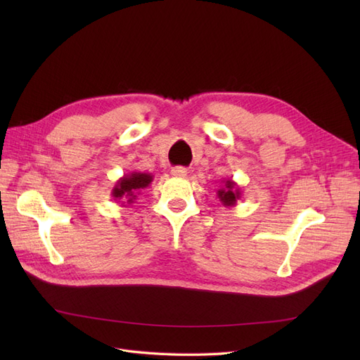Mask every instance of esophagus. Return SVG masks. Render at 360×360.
I'll list each match as a JSON object with an SVG mask.
<instances>
[{
	"label": "esophagus",
	"mask_w": 360,
	"mask_h": 360,
	"mask_svg": "<svg viewBox=\"0 0 360 360\" xmlns=\"http://www.w3.org/2000/svg\"><path fill=\"white\" fill-rule=\"evenodd\" d=\"M171 176H174V177H186L188 169L183 168V167H176V168L171 169Z\"/></svg>",
	"instance_id": "34e87169"
}]
</instances>
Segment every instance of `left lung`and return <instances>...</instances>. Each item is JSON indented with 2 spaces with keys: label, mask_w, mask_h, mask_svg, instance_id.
<instances>
[{
  "label": "left lung",
  "mask_w": 360,
  "mask_h": 360,
  "mask_svg": "<svg viewBox=\"0 0 360 360\" xmlns=\"http://www.w3.org/2000/svg\"><path fill=\"white\" fill-rule=\"evenodd\" d=\"M224 186L217 189V198L225 205V207H234L237 201L242 198V191L237 186V183L233 179H225L222 180Z\"/></svg>",
  "instance_id": "8db88e82"
}]
</instances>
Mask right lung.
<instances>
[{"mask_svg": "<svg viewBox=\"0 0 360 360\" xmlns=\"http://www.w3.org/2000/svg\"><path fill=\"white\" fill-rule=\"evenodd\" d=\"M153 181V176L148 172H129L124 174L122 179H118L114 184V188L111 191V197L118 202L120 200L122 201V205L127 204H132L138 195L141 193V191L146 189L148 184Z\"/></svg>", "mask_w": 360, "mask_h": 360, "instance_id": "right-lung-1", "label": "right lung"}]
</instances>
